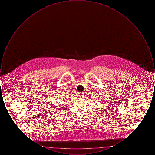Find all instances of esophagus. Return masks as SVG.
<instances>
[{"label": "esophagus", "instance_id": "1", "mask_svg": "<svg viewBox=\"0 0 155 155\" xmlns=\"http://www.w3.org/2000/svg\"><path fill=\"white\" fill-rule=\"evenodd\" d=\"M83 95H84V93H82V92H81V93H79V94H78V96H79V97H82Z\"/></svg>", "mask_w": 155, "mask_h": 155}]
</instances>
